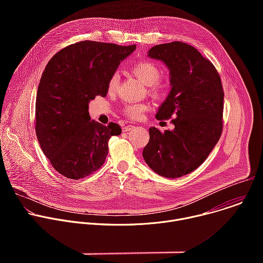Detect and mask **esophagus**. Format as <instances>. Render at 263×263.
Listing matches in <instances>:
<instances>
[{
  "label": "esophagus",
  "instance_id": "1",
  "mask_svg": "<svg viewBox=\"0 0 263 263\" xmlns=\"http://www.w3.org/2000/svg\"><path fill=\"white\" fill-rule=\"evenodd\" d=\"M133 128H134V126H132V125H127V126H124V127H123V131H124V132H128V131L132 130Z\"/></svg>",
  "mask_w": 263,
  "mask_h": 263
}]
</instances>
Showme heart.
Listing matches in <instances>:
<instances>
[{
  "instance_id": "1",
  "label": "heart",
  "mask_w": 263,
  "mask_h": 263,
  "mask_svg": "<svg viewBox=\"0 0 263 263\" xmlns=\"http://www.w3.org/2000/svg\"><path fill=\"white\" fill-rule=\"evenodd\" d=\"M133 72L135 76L149 87L152 95L155 97L160 96L163 92V85L159 81L161 77V70L159 66L153 62L142 61L134 65ZM120 83V74L115 72L109 79L108 89L109 91L117 90ZM147 109V105L144 103H128L124 107L125 116L131 119H140Z\"/></svg>"
}]
</instances>
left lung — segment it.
Listing matches in <instances>:
<instances>
[{
    "label": "left lung",
    "instance_id": "obj_1",
    "mask_svg": "<svg viewBox=\"0 0 263 263\" xmlns=\"http://www.w3.org/2000/svg\"><path fill=\"white\" fill-rule=\"evenodd\" d=\"M170 70L171 91L156 119L174 116L173 130L148 129L142 156L156 174L179 178L199 167L217 143L222 130L223 90L213 64L191 45L181 42L157 45L147 52Z\"/></svg>",
    "mask_w": 263,
    "mask_h": 263
}]
</instances>
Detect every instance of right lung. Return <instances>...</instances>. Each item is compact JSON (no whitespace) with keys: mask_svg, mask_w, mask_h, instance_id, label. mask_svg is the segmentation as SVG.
Masks as SVG:
<instances>
[{"mask_svg":"<svg viewBox=\"0 0 263 263\" xmlns=\"http://www.w3.org/2000/svg\"><path fill=\"white\" fill-rule=\"evenodd\" d=\"M135 49L84 41L48 62L37 88L35 130L44 154L64 177L78 180L99 170L110 137L122 133L116 123L91 121L88 104L96 96L106 97L110 77Z\"/></svg>","mask_w":263,"mask_h":263,"instance_id":"add662e5","label":"right lung"}]
</instances>
